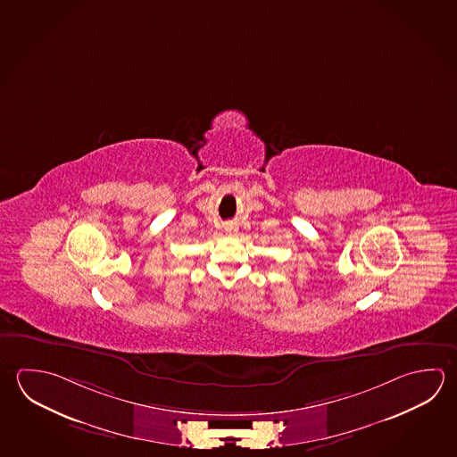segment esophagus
Returning a JSON list of instances; mask_svg holds the SVG:
<instances>
[{
	"mask_svg": "<svg viewBox=\"0 0 457 457\" xmlns=\"http://www.w3.org/2000/svg\"><path fill=\"white\" fill-rule=\"evenodd\" d=\"M225 232L230 233V235L237 233V227H233L232 224L225 225Z\"/></svg>",
	"mask_w": 457,
	"mask_h": 457,
	"instance_id": "obj_1",
	"label": "esophagus"
}]
</instances>
